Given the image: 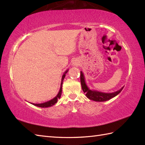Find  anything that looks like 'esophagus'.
I'll use <instances>...</instances> for the list:
<instances>
[{"instance_id": "1", "label": "esophagus", "mask_w": 145, "mask_h": 145, "mask_svg": "<svg viewBox=\"0 0 145 145\" xmlns=\"http://www.w3.org/2000/svg\"><path fill=\"white\" fill-rule=\"evenodd\" d=\"M73 66H75V67H76V66H78V60H74L73 61Z\"/></svg>"}]
</instances>
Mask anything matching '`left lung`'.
I'll list each match as a JSON object with an SVG mask.
<instances>
[{"label":"left lung","mask_w":145,"mask_h":145,"mask_svg":"<svg viewBox=\"0 0 145 145\" xmlns=\"http://www.w3.org/2000/svg\"><path fill=\"white\" fill-rule=\"evenodd\" d=\"M80 82L82 85V88L85 93L86 97L88 99L95 101H105L109 100L111 98L115 97L117 95H118L124 87H123L118 91L113 92V93H104V92H101L97 90H91V89L88 88L87 85L86 84L85 76L82 71L80 72Z\"/></svg>","instance_id":"1"}]
</instances>
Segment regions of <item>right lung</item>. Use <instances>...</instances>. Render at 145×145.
Returning a JSON list of instances; mask_svg holds the SVG:
<instances>
[{
	"instance_id": "right-lung-1",
	"label": "right lung",
	"mask_w": 145,
	"mask_h": 145,
	"mask_svg": "<svg viewBox=\"0 0 145 145\" xmlns=\"http://www.w3.org/2000/svg\"><path fill=\"white\" fill-rule=\"evenodd\" d=\"M68 71L69 70H67L65 72H64V73L62 75V77H61V85H60V90L58 91V94L57 95V96L54 97L53 99H52L50 100H49L48 101H46L45 103H32V105L37 106H39V107H41V108H47V107H50L54 105L57 102L58 99H59L61 97V91H62V84H63V81L64 80L65 76V74L68 72Z\"/></svg>"
}]
</instances>
